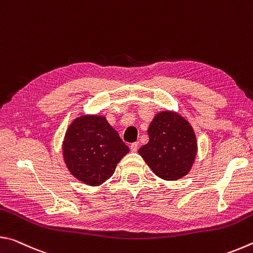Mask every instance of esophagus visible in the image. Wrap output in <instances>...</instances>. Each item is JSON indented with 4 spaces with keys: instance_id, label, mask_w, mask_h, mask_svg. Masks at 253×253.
Returning a JSON list of instances; mask_svg holds the SVG:
<instances>
[{
    "instance_id": "34e87169",
    "label": "esophagus",
    "mask_w": 253,
    "mask_h": 253,
    "mask_svg": "<svg viewBox=\"0 0 253 253\" xmlns=\"http://www.w3.org/2000/svg\"><path fill=\"white\" fill-rule=\"evenodd\" d=\"M137 149H138V142L132 143V144L130 145V151L135 153V152H137Z\"/></svg>"
}]
</instances>
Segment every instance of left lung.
I'll list each match as a JSON object with an SVG mask.
<instances>
[{"instance_id": "1", "label": "left lung", "mask_w": 253, "mask_h": 253, "mask_svg": "<svg viewBox=\"0 0 253 253\" xmlns=\"http://www.w3.org/2000/svg\"><path fill=\"white\" fill-rule=\"evenodd\" d=\"M149 140L139 155L158 177L176 181L190 172L198 143L192 126L174 111L158 113L148 127Z\"/></svg>"}]
</instances>
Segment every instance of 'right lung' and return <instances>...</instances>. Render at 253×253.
<instances>
[{
  "label": "right lung",
  "instance_id": "1",
  "mask_svg": "<svg viewBox=\"0 0 253 253\" xmlns=\"http://www.w3.org/2000/svg\"><path fill=\"white\" fill-rule=\"evenodd\" d=\"M62 151L70 173L87 185L97 186L114 174L129 148L105 117L84 115L67 129Z\"/></svg>",
  "mask_w": 253,
  "mask_h": 253
}]
</instances>
